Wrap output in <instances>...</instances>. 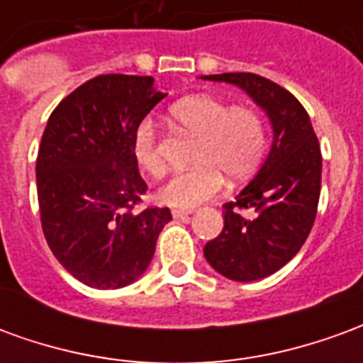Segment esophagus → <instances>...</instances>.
Here are the masks:
<instances>
[{"label":"esophagus","mask_w":363,"mask_h":363,"mask_svg":"<svg viewBox=\"0 0 363 363\" xmlns=\"http://www.w3.org/2000/svg\"><path fill=\"white\" fill-rule=\"evenodd\" d=\"M171 213H173L174 220H182V218H189L192 212H190V210H173Z\"/></svg>","instance_id":"esophagus-1"}]
</instances>
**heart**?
<instances>
[{"label":"heart","instance_id":"heart-1","mask_svg":"<svg viewBox=\"0 0 363 363\" xmlns=\"http://www.w3.org/2000/svg\"><path fill=\"white\" fill-rule=\"evenodd\" d=\"M169 116L182 132L194 135V169L173 174L157 190V198L174 208H196L213 198L223 186V174L245 179L257 169L267 145V128L251 106H229L210 95L186 96L174 103ZM135 163L145 173L159 177L165 169L159 151L157 132L151 122H142L132 138Z\"/></svg>","mask_w":363,"mask_h":363}]
</instances>
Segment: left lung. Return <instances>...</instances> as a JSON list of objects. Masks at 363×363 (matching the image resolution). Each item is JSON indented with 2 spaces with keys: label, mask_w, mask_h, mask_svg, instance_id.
<instances>
[{
  "label": "left lung",
  "mask_w": 363,
  "mask_h": 363,
  "mask_svg": "<svg viewBox=\"0 0 363 363\" xmlns=\"http://www.w3.org/2000/svg\"><path fill=\"white\" fill-rule=\"evenodd\" d=\"M241 87L267 112L274 142L264 165L233 202L223 204V231L208 241L210 267L235 281L267 278L294 259L311 231L320 194L319 140L303 104L257 74L202 75ZM249 209L251 216H243Z\"/></svg>",
  "instance_id": "left-lung-1"
}]
</instances>
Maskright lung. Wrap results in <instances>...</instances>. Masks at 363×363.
<instances>
[{
	"label": "right lung",
	"instance_id": "right-lung-1",
	"mask_svg": "<svg viewBox=\"0 0 363 363\" xmlns=\"http://www.w3.org/2000/svg\"><path fill=\"white\" fill-rule=\"evenodd\" d=\"M165 99L150 75H96L54 108L36 159V190L46 243L85 286L124 288L150 267L171 221L169 208H145L147 184L132 138Z\"/></svg>",
	"mask_w": 363,
	"mask_h": 363
}]
</instances>
